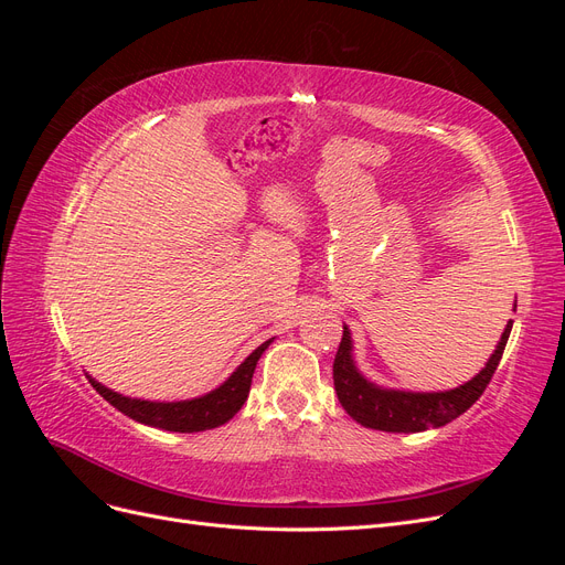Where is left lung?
I'll use <instances>...</instances> for the list:
<instances>
[{
	"mask_svg": "<svg viewBox=\"0 0 565 565\" xmlns=\"http://www.w3.org/2000/svg\"><path fill=\"white\" fill-rule=\"evenodd\" d=\"M516 311V301H514ZM511 324L498 341V347L490 353L486 367L473 374V377L457 388L448 391H401L386 388L370 382L365 374L358 370L353 361V339L351 330L344 324V337L334 358V391L341 407L365 429H377L388 434H417L426 429H438L448 422L457 419L461 413L481 398V393L490 384L494 370L500 365L507 339L511 334Z\"/></svg>",
	"mask_w": 565,
	"mask_h": 565,
	"instance_id": "1",
	"label": "left lung"
}]
</instances>
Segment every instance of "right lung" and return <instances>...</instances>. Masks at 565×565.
<instances>
[{
    "instance_id": "obj_1",
    "label": "right lung",
    "mask_w": 565,
    "mask_h": 565,
    "mask_svg": "<svg viewBox=\"0 0 565 565\" xmlns=\"http://www.w3.org/2000/svg\"><path fill=\"white\" fill-rule=\"evenodd\" d=\"M270 341H264L262 347H256L245 361L235 367L231 377L218 384L214 391L204 393V396L191 398V401H143V398H129L122 396L94 377H89L92 386L104 396L119 413L131 417L134 422H141L148 426H156V429L164 431H179V434H195V431H207L216 429V426L226 424L237 409H241L249 396L252 386V374L259 363L262 353L270 347Z\"/></svg>"
}]
</instances>
